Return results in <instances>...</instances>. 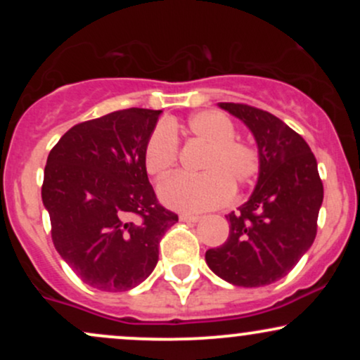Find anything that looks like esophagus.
I'll list each match as a JSON object with an SVG mask.
<instances>
[{
  "mask_svg": "<svg viewBox=\"0 0 360 360\" xmlns=\"http://www.w3.org/2000/svg\"><path fill=\"white\" fill-rule=\"evenodd\" d=\"M181 221H188V223H196L201 220V217H198V214H189V213H183L179 217Z\"/></svg>",
  "mask_w": 360,
  "mask_h": 360,
  "instance_id": "obj_1",
  "label": "esophagus"
}]
</instances>
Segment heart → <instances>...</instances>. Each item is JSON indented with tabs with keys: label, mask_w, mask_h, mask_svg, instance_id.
I'll return each mask as SVG.
<instances>
[{
	"label": "heart",
	"mask_w": 360,
	"mask_h": 360,
	"mask_svg": "<svg viewBox=\"0 0 360 360\" xmlns=\"http://www.w3.org/2000/svg\"><path fill=\"white\" fill-rule=\"evenodd\" d=\"M191 139L205 143L198 171L201 174H176L164 179L157 188L160 201L174 210L201 212L220 206L235 189L254 181L260 169L257 152L249 143L235 140L237 130L229 117L220 111L205 110L194 113L186 123ZM177 125L157 127L143 150V166L154 177L171 172L177 160Z\"/></svg>",
	"instance_id": "1"
}]
</instances>
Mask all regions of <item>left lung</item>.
<instances>
[{
    "instance_id": "obj_1",
    "label": "left lung",
    "mask_w": 360,
    "mask_h": 360,
    "mask_svg": "<svg viewBox=\"0 0 360 360\" xmlns=\"http://www.w3.org/2000/svg\"><path fill=\"white\" fill-rule=\"evenodd\" d=\"M218 106L249 127L260 169L249 201L226 214V242L206 250L205 259L226 283L267 286L284 278L315 240L323 184L311 148L283 120L242 103Z\"/></svg>"
}]
</instances>
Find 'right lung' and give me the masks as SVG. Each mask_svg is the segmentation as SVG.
Returning a JSON list of instances; mask_svg holds the SVG:
<instances>
[{"instance_id": "1", "label": "right lung", "mask_w": 360, "mask_h": 360, "mask_svg": "<svg viewBox=\"0 0 360 360\" xmlns=\"http://www.w3.org/2000/svg\"><path fill=\"white\" fill-rule=\"evenodd\" d=\"M160 110L128 108L74 125L47 157L42 201L52 242L82 283L128 291L154 271L177 214L159 205L143 150Z\"/></svg>"}]
</instances>
